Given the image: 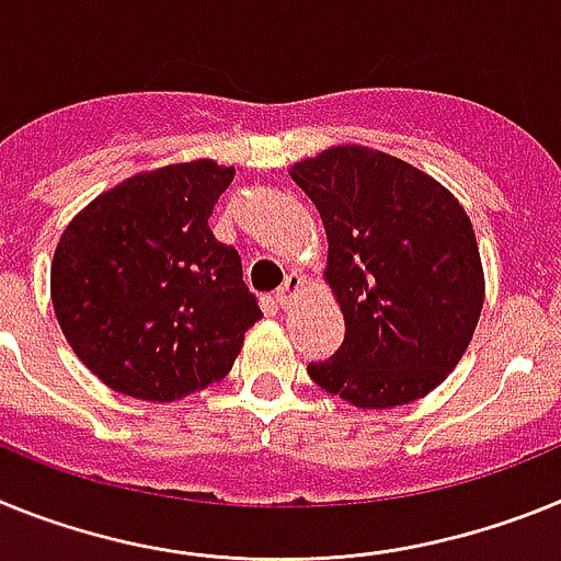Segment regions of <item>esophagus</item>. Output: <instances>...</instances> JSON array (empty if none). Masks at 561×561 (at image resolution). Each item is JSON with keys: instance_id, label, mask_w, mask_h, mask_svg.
Returning a JSON list of instances; mask_svg holds the SVG:
<instances>
[{"instance_id": "esophagus-1", "label": "esophagus", "mask_w": 561, "mask_h": 561, "mask_svg": "<svg viewBox=\"0 0 561 561\" xmlns=\"http://www.w3.org/2000/svg\"><path fill=\"white\" fill-rule=\"evenodd\" d=\"M301 285H305V282H301L299 274L285 276L282 287H279V290H276V305H282V308H290V305H294V301L299 299Z\"/></svg>"}]
</instances>
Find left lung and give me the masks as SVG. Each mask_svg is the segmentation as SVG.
I'll list each match as a JSON object with an SVG mask.
<instances>
[{"label": "left lung", "instance_id": "left-lung-1", "mask_svg": "<svg viewBox=\"0 0 561 561\" xmlns=\"http://www.w3.org/2000/svg\"><path fill=\"white\" fill-rule=\"evenodd\" d=\"M328 233L324 282L344 344L308 373L358 409L428 396L469 350L485 299L474 228L455 194L369 146H330L290 165Z\"/></svg>", "mask_w": 561, "mask_h": 561}]
</instances>
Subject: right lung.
I'll use <instances>...</instances> for the list:
<instances>
[{
  "mask_svg": "<svg viewBox=\"0 0 561 561\" xmlns=\"http://www.w3.org/2000/svg\"><path fill=\"white\" fill-rule=\"evenodd\" d=\"M233 165L199 158L126 178L58 237L50 299L72 353L115 392L180 401L231 373L262 310L208 217Z\"/></svg>",
  "mask_w": 561,
  "mask_h": 561,
  "instance_id": "add662e5",
  "label": "right lung"
}]
</instances>
